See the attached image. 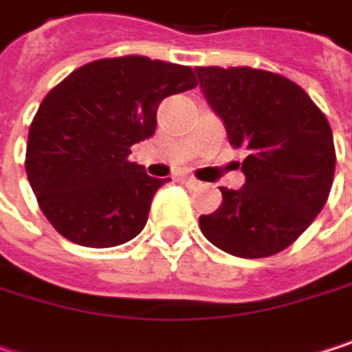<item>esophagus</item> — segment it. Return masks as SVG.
<instances>
[{"mask_svg": "<svg viewBox=\"0 0 352 352\" xmlns=\"http://www.w3.org/2000/svg\"><path fill=\"white\" fill-rule=\"evenodd\" d=\"M183 183H185L187 187H199V185H201L195 177H183Z\"/></svg>", "mask_w": 352, "mask_h": 352, "instance_id": "esophagus-1", "label": "esophagus"}]
</instances>
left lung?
I'll use <instances>...</instances> for the list:
<instances>
[{
	"instance_id": "1",
	"label": "left lung",
	"mask_w": 352,
	"mask_h": 352,
	"mask_svg": "<svg viewBox=\"0 0 352 352\" xmlns=\"http://www.w3.org/2000/svg\"><path fill=\"white\" fill-rule=\"evenodd\" d=\"M201 94L234 148L246 146L245 185L220 187L222 204L199 216L214 246L241 258L292 245L324 208L334 177L326 116L294 81L250 67H197Z\"/></svg>"
}]
</instances>
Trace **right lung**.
Masks as SVG:
<instances>
[{
  "instance_id": "add662e5",
  "label": "right lung",
  "mask_w": 352,
  "mask_h": 352,
  "mask_svg": "<svg viewBox=\"0 0 352 352\" xmlns=\"http://www.w3.org/2000/svg\"><path fill=\"white\" fill-rule=\"evenodd\" d=\"M195 85L189 67L120 56L79 67L42 100L28 132L26 175L58 234L109 248L142 232L157 189L171 179L130 163V146L155 134L165 98Z\"/></svg>"
}]
</instances>
